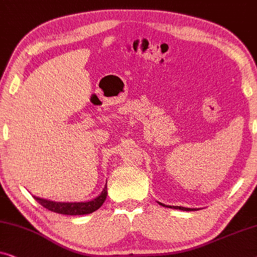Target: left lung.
Returning <instances> with one entry per match:
<instances>
[{"label": "left lung", "instance_id": "8db88e82", "mask_svg": "<svg viewBox=\"0 0 257 257\" xmlns=\"http://www.w3.org/2000/svg\"><path fill=\"white\" fill-rule=\"evenodd\" d=\"M168 207V206H166ZM175 209H182V211H197V208H187V207H182V206H173Z\"/></svg>", "mask_w": 257, "mask_h": 257}]
</instances>
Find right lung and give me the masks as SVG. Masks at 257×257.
Here are the masks:
<instances>
[{
    "mask_svg": "<svg viewBox=\"0 0 257 257\" xmlns=\"http://www.w3.org/2000/svg\"><path fill=\"white\" fill-rule=\"evenodd\" d=\"M36 201H38L43 207L51 212L59 213L64 215H84L89 214V213L95 212L97 208H100L107 198V184L99 197L95 199L86 202H55L42 198L34 197Z\"/></svg>",
    "mask_w": 257,
    "mask_h": 257,
    "instance_id": "obj_1",
    "label": "right lung"
}]
</instances>
